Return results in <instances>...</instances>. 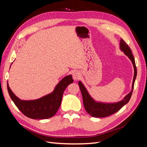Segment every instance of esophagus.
Returning a JSON list of instances; mask_svg holds the SVG:
<instances>
[{
	"instance_id": "esophagus-1",
	"label": "esophagus",
	"mask_w": 147,
	"mask_h": 147,
	"mask_svg": "<svg viewBox=\"0 0 147 147\" xmlns=\"http://www.w3.org/2000/svg\"><path fill=\"white\" fill-rule=\"evenodd\" d=\"M80 76H81L80 73L78 71H74V72L72 73V77L75 80H77L79 79Z\"/></svg>"
}]
</instances>
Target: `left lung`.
<instances>
[{"label": "left lung", "instance_id": "left-lung-1", "mask_svg": "<svg viewBox=\"0 0 147 147\" xmlns=\"http://www.w3.org/2000/svg\"><path fill=\"white\" fill-rule=\"evenodd\" d=\"M119 48L121 51L124 53V54L131 61L134 70V78H133L132 84V90L129 93H128L124 97L123 100L117 102H113V103H105V102L96 101L91 96L83 83L81 81L78 82V84L83 97L84 109L86 112L93 117L104 118L110 116V115L117 112L124 105H126L131 99L137 76V69L135 59L132 54V51L130 48L128 47L122 38H121L119 42Z\"/></svg>", "mask_w": 147, "mask_h": 147}]
</instances>
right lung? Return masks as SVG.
<instances>
[{"instance_id":"add662e5","label":"right lung","mask_w":147,"mask_h":147,"mask_svg":"<svg viewBox=\"0 0 147 147\" xmlns=\"http://www.w3.org/2000/svg\"><path fill=\"white\" fill-rule=\"evenodd\" d=\"M73 82L72 75H67L56 84L53 92L34 100L20 99L11 90L8 83L7 89L10 98L25 116L31 119H43L50 118L56 113L61 105L64 90Z\"/></svg>"}]
</instances>
